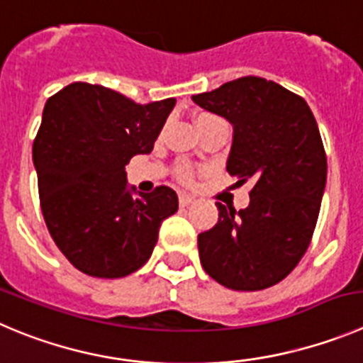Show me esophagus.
I'll return each mask as SVG.
<instances>
[{"label": "esophagus", "instance_id": "obj_1", "mask_svg": "<svg viewBox=\"0 0 363 363\" xmlns=\"http://www.w3.org/2000/svg\"><path fill=\"white\" fill-rule=\"evenodd\" d=\"M195 202V197H191V195H188V193H179V204L182 206V208H186V206L193 204Z\"/></svg>", "mask_w": 363, "mask_h": 363}]
</instances>
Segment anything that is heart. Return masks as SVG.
Here are the masks:
<instances>
[{
	"mask_svg": "<svg viewBox=\"0 0 363 363\" xmlns=\"http://www.w3.org/2000/svg\"><path fill=\"white\" fill-rule=\"evenodd\" d=\"M216 116H213V114H208V113H204V114H201V116L197 118V125L199 123H202V121H209V120H215ZM179 175H181L182 179H184V181H188V179H191V170H189V168H181V170H179Z\"/></svg>",
	"mask_w": 363,
	"mask_h": 363,
	"instance_id": "heart-1",
	"label": "heart"
}]
</instances>
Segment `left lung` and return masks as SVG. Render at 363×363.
<instances>
[{
    "label": "left lung",
    "mask_w": 363,
    "mask_h": 363,
    "mask_svg": "<svg viewBox=\"0 0 363 363\" xmlns=\"http://www.w3.org/2000/svg\"><path fill=\"white\" fill-rule=\"evenodd\" d=\"M191 100L233 125L225 168L236 184L254 182L245 209L216 202L218 222L199 235L202 267L231 290L269 289L296 269L319 218L328 162L317 121L303 98L259 77Z\"/></svg>",
    "instance_id": "left-lung-1"
}]
</instances>
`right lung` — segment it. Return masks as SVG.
I'll return each instance as SVG.
<instances>
[{
    "label": "right lung",
    "mask_w": 363,
    "mask_h": 363,
    "mask_svg": "<svg viewBox=\"0 0 363 363\" xmlns=\"http://www.w3.org/2000/svg\"><path fill=\"white\" fill-rule=\"evenodd\" d=\"M175 98L140 105L104 86L74 82L48 98L33 141L44 222L74 269L125 277L148 262L177 193L128 186L125 164L150 154Z\"/></svg>",
    "instance_id": "add662e5"
}]
</instances>
